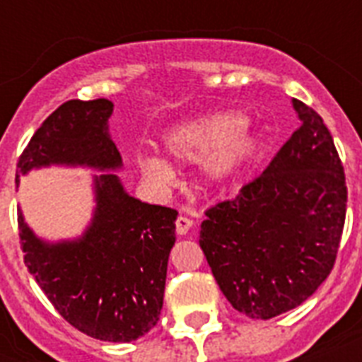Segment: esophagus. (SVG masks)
<instances>
[{"mask_svg":"<svg viewBox=\"0 0 362 362\" xmlns=\"http://www.w3.org/2000/svg\"><path fill=\"white\" fill-rule=\"evenodd\" d=\"M192 227L193 221L189 220V218H186V216H180V218L176 220V233H178V235H186Z\"/></svg>","mask_w":362,"mask_h":362,"instance_id":"1","label":"esophagus"}]
</instances>
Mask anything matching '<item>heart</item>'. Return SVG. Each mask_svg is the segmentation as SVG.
Instances as JSON below:
<instances>
[{
  "label": "heart",
  "instance_id": "heart-1",
  "mask_svg": "<svg viewBox=\"0 0 362 362\" xmlns=\"http://www.w3.org/2000/svg\"><path fill=\"white\" fill-rule=\"evenodd\" d=\"M165 152L178 163H197L201 178L212 189L231 186L246 173L263 150V139L242 110H214L173 125L161 136ZM139 167L148 178L167 184L175 169L161 153H139Z\"/></svg>",
  "mask_w": 362,
  "mask_h": 362
}]
</instances>
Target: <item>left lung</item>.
<instances>
[{
  "instance_id": "1",
  "label": "left lung",
  "mask_w": 362,
  "mask_h": 362,
  "mask_svg": "<svg viewBox=\"0 0 362 362\" xmlns=\"http://www.w3.org/2000/svg\"><path fill=\"white\" fill-rule=\"evenodd\" d=\"M300 127L237 199L206 212L199 244L233 308L270 320L331 274L346 221V176L321 116L293 99Z\"/></svg>"
}]
</instances>
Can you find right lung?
<instances>
[{"instance_id": "add662e5", "label": "right lung", "mask_w": 362, "mask_h": 362, "mask_svg": "<svg viewBox=\"0 0 362 362\" xmlns=\"http://www.w3.org/2000/svg\"><path fill=\"white\" fill-rule=\"evenodd\" d=\"M109 99L67 101L31 136L16 167L20 176L42 167H88L93 212L81 237H37L18 210L24 263L59 315L88 337L131 342L159 321L178 212L142 203L116 175L122 156L110 139Z\"/></svg>"}]
</instances>
